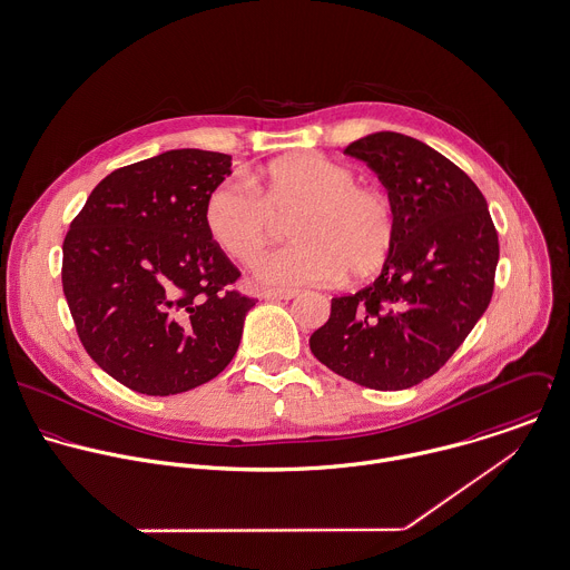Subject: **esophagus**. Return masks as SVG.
Here are the masks:
<instances>
[{"mask_svg":"<svg viewBox=\"0 0 570 570\" xmlns=\"http://www.w3.org/2000/svg\"><path fill=\"white\" fill-rule=\"evenodd\" d=\"M262 297L273 302V299H293L297 297V291H282V288H266L262 291Z\"/></svg>","mask_w":570,"mask_h":570,"instance_id":"obj_1","label":"esophagus"}]
</instances>
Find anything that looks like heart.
I'll use <instances>...</instances> for the list:
<instances>
[{
  "instance_id": "b5f03b06",
  "label": "heart",
  "mask_w": 570,
  "mask_h": 570,
  "mask_svg": "<svg viewBox=\"0 0 570 570\" xmlns=\"http://www.w3.org/2000/svg\"><path fill=\"white\" fill-rule=\"evenodd\" d=\"M354 183L347 167L324 156H288L250 176V185H218L207 200L205 223L228 257L253 264L291 220L295 242L257 264L264 282L331 284L345 271L367 277L392 250L394 212L383 194Z\"/></svg>"
}]
</instances>
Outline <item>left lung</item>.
I'll list each match as a JSON object with an SVG mask.
<instances>
[{
    "label": "left lung",
    "mask_w": 570,
    "mask_h": 570,
    "mask_svg": "<svg viewBox=\"0 0 570 570\" xmlns=\"http://www.w3.org/2000/svg\"><path fill=\"white\" fill-rule=\"evenodd\" d=\"M387 189L394 244L381 275L333 297L313 354L372 390H407L434 372L484 315L498 266V233L473 180L430 145L374 131L345 147Z\"/></svg>",
    "instance_id": "8db88e82"
}]
</instances>
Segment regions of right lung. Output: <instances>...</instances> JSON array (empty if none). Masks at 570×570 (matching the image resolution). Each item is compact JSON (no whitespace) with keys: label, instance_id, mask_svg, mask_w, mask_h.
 Masks as SVG:
<instances>
[{"label":"right lung","instance_id":"1","mask_svg":"<svg viewBox=\"0 0 570 570\" xmlns=\"http://www.w3.org/2000/svg\"><path fill=\"white\" fill-rule=\"evenodd\" d=\"M230 156L171 149L106 176L63 239V295L88 354L125 387L169 396L216 379L255 299L205 209Z\"/></svg>","mask_w":570,"mask_h":570}]
</instances>
